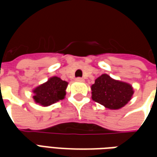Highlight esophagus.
<instances>
[{
    "label": "esophagus",
    "mask_w": 157,
    "mask_h": 157,
    "mask_svg": "<svg viewBox=\"0 0 157 157\" xmlns=\"http://www.w3.org/2000/svg\"><path fill=\"white\" fill-rule=\"evenodd\" d=\"M75 81L78 82H84V79L81 78V77H78V78L75 79Z\"/></svg>",
    "instance_id": "esophagus-1"
}]
</instances>
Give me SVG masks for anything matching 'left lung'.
Masks as SVG:
<instances>
[{
    "label": "left lung",
    "instance_id": "8db88e82",
    "mask_svg": "<svg viewBox=\"0 0 157 157\" xmlns=\"http://www.w3.org/2000/svg\"><path fill=\"white\" fill-rule=\"evenodd\" d=\"M91 89L92 100L112 110L124 107L134 94L130 84L114 80L108 74H102L96 79Z\"/></svg>",
    "mask_w": 157,
    "mask_h": 157
}]
</instances>
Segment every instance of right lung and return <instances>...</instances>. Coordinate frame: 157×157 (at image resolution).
<instances>
[{
	"instance_id": "right-lung-1",
	"label": "right lung",
	"mask_w": 157,
	"mask_h": 157,
	"mask_svg": "<svg viewBox=\"0 0 157 157\" xmlns=\"http://www.w3.org/2000/svg\"><path fill=\"white\" fill-rule=\"evenodd\" d=\"M67 86V82L58 76H52L47 82L33 90V98L37 104L48 107L65 98Z\"/></svg>"
}]
</instances>
